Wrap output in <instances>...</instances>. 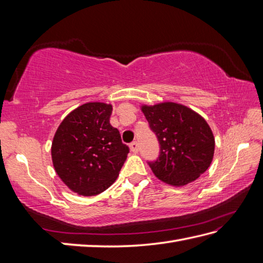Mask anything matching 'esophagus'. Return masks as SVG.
<instances>
[{
    "instance_id": "esophagus-1",
    "label": "esophagus",
    "mask_w": 263,
    "mask_h": 263,
    "mask_svg": "<svg viewBox=\"0 0 263 263\" xmlns=\"http://www.w3.org/2000/svg\"><path fill=\"white\" fill-rule=\"evenodd\" d=\"M130 150L135 154H137L139 152V144L137 141H133L132 143H130Z\"/></svg>"
}]
</instances>
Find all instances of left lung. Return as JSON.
Here are the masks:
<instances>
[{
  "label": "left lung",
  "instance_id": "left-lung-1",
  "mask_svg": "<svg viewBox=\"0 0 263 263\" xmlns=\"http://www.w3.org/2000/svg\"><path fill=\"white\" fill-rule=\"evenodd\" d=\"M141 110L160 144L159 159L149 163L156 177L172 186H184L209 168L215 137L202 116L174 102L143 104Z\"/></svg>",
  "mask_w": 263,
  "mask_h": 263
}]
</instances>
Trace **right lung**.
<instances>
[{"label":"right lung","mask_w":263,"mask_h":263,"mask_svg":"<svg viewBox=\"0 0 263 263\" xmlns=\"http://www.w3.org/2000/svg\"><path fill=\"white\" fill-rule=\"evenodd\" d=\"M113 106L92 102L64 117L52 142V161L72 192L92 197L107 190L120 174L128 148L109 124Z\"/></svg>","instance_id":"add662e5"}]
</instances>
